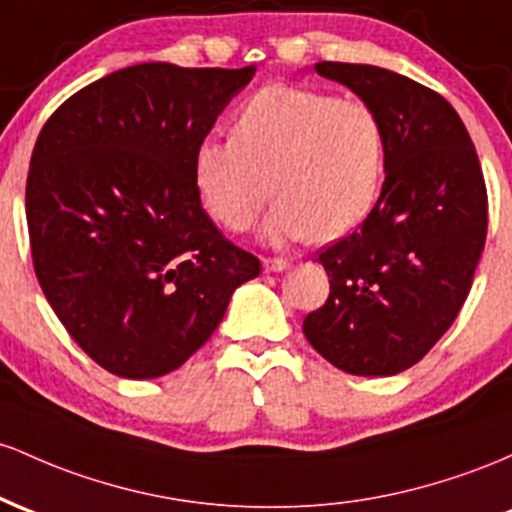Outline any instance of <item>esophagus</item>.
Returning a JSON list of instances; mask_svg holds the SVG:
<instances>
[{
  "label": "esophagus",
  "mask_w": 512,
  "mask_h": 512,
  "mask_svg": "<svg viewBox=\"0 0 512 512\" xmlns=\"http://www.w3.org/2000/svg\"><path fill=\"white\" fill-rule=\"evenodd\" d=\"M263 268L271 273H283L290 268V261L287 258H263Z\"/></svg>",
  "instance_id": "1"
}]
</instances>
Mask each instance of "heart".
Here are the masks:
<instances>
[{
	"instance_id": "1",
	"label": "heart",
	"mask_w": 512,
	"mask_h": 512,
	"mask_svg": "<svg viewBox=\"0 0 512 512\" xmlns=\"http://www.w3.org/2000/svg\"><path fill=\"white\" fill-rule=\"evenodd\" d=\"M384 166L387 130L370 103L273 84L244 103L234 137L200 142L193 171L200 200L229 232L254 225L273 193L266 239L333 241L375 208Z\"/></svg>"
}]
</instances>
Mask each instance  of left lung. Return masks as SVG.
I'll use <instances>...</instances> for the list:
<instances>
[{
    "mask_svg": "<svg viewBox=\"0 0 512 512\" xmlns=\"http://www.w3.org/2000/svg\"><path fill=\"white\" fill-rule=\"evenodd\" d=\"M314 70L380 113L387 176L363 225L319 254L329 300L302 331L338 370L389 377L440 341L472 290L488 225L484 174L462 118L433 89L375 65Z\"/></svg>",
    "mask_w": 512,
    "mask_h": 512,
    "instance_id": "left-lung-1",
    "label": "left lung"
}]
</instances>
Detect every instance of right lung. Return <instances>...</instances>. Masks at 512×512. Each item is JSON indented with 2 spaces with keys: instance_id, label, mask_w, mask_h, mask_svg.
Instances as JSON below:
<instances>
[{
  "instance_id": "obj_1",
  "label": "right lung",
  "mask_w": 512,
  "mask_h": 512,
  "mask_svg": "<svg viewBox=\"0 0 512 512\" xmlns=\"http://www.w3.org/2000/svg\"><path fill=\"white\" fill-rule=\"evenodd\" d=\"M254 74L132 65L84 86L40 130L26 183L33 268L62 326L113 375L174 372L261 273L212 225L193 171Z\"/></svg>"
}]
</instances>
